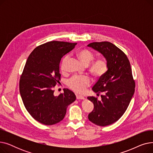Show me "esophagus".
Wrapping results in <instances>:
<instances>
[{"mask_svg": "<svg viewBox=\"0 0 153 153\" xmlns=\"http://www.w3.org/2000/svg\"><path fill=\"white\" fill-rule=\"evenodd\" d=\"M76 99L77 100L79 99H84V97H83L82 95H76Z\"/></svg>", "mask_w": 153, "mask_h": 153, "instance_id": "1", "label": "esophagus"}]
</instances>
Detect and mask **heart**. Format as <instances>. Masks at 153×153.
I'll list each match as a JSON object with an SVG mask.
<instances>
[{"label":"heart","mask_w":153,"mask_h":153,"mask_svg":"<svg viewBox=\"0 0 153 153\" xmlns=\"http://www.w3.org/2000/svg\"><path fill=\"white\" fill-rule=\"evenodd\" d=\"M77 58L85 66L89 65V71L95 79H100L105 76L108 70V62L106 58H100L95 59V55L91 51L87 49L79 50L76 53ZM69 60V56L66 55L62 59L61 63V70L64 72L66 71V66ZM91 81L87 76H74L68 81V85L71 89L78 93L85 91L87 87L90 86Z\"/></svg>","instance_id":"heart-1"}]
</instances>
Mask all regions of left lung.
I'll list each match as a JSON object with an SVG mask.
<instances>
[{"label":"left lung","mask_w":153,"mask_h":153,"mask_svg":"<svg viewBox=\"0 0 153 153\" xmlns=\"http://www.w3.org/2000/svg\"><path fill=\"white\" fill-rule=\"evenodd\" d=\"M87 46L102 53L108 62L107 74L92 88L95 92L103 94L101 100L94 96L87 97L94 103L88 118L95 125L105 126L113 124L124 114L134 92L135 81L129 59L115 45L102 42Z\"/></svg>","instance_id":"obj_1"}]
</instances>
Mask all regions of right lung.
<instances>
[{
    "instance_id": "right-lung-1",
    "label": "right lung",
    "mask_w": 153,
    "mask_h": 153,
    "mask_svg": "<svg viewBox=\"0 0 153 153\" xmlns=\"http://www.w3.org/2000/svg\"><path fill=\"white\" fill-rule=\"evenodd\" d=\"M76 45L51 41L37 46L28 56L20 76V93L27 110L39 123H59L65 117L68 106L76 100L71 91L64 89V93L55 96L54 89L61 80V58Z\"/></svg>"
}]
</instances>
